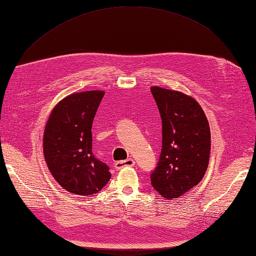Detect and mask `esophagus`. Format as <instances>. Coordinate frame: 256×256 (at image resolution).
Listing matches in <instances>:
<instances>
[{"label": "esophagus", "instance_id": "obj_1", "mask_svg": "<svg viewBox=\"0 0 256 256\" xmlns=\"http://www.w3.org/2000/svg\"><path fill=\"white\" fill-rule=\"evenodd\" d=\"M135 165V160L133 158H128L125 160H120V162H116V165H114V167L116 168V170H122V168L124 167H132Z\"/></svg>", "mask_w": 256, "mask_h": 256}]
</instances>
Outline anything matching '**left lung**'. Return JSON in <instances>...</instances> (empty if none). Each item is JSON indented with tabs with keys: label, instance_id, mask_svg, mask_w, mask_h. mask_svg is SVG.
<instances>
[{
	"label": "left lung",
	"instance_id": "left-lung-1",
	"mask_svg": "<svg viewBox=\"0 0 256 256\" xmlns=\"http://www.w3.org/2000/svg\"><path fill=\"white\" fill-rule=\"evenodd\" d=\"M162 118V150L152 186L162 197L178 198L198 184L209 164L208 120L199 103L179 91L152 86Z\"/></svg>",
	"mask_w": 256,
	"mask_h": 256
}]
</instances>
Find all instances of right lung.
<instances>
[{
	"label": "right lung",
	"instance_id": "add662e5",
	"mask_svg": "<svg viewBox=\"0 0 256 256\" xmlns=\"http://www.w3.org/2000/svg\"><path fill=\"white\" fill-rule=\"evenodd\" d=\"M104 92L86 91L64 98L48 118L42 148L52 175L67 192H99L111 178L110 168L92 153V122Z\"/></svg>",
	"mask_w": 256,
	"mask_h": 256
}]
</instances>
